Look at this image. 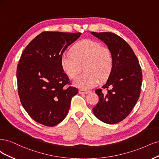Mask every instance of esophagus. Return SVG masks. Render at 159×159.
<instances>
[{
	"mask_svg": "<svg viewBox=\"0 0 159 159\" xmlns=\"http://www.w3.org/2000/svg\"><path fill=\"white\" fill-rule=\"evenodd\" d=\"M90 93V90H84V89H80L79 91V93L80 94H86Z\"/></svg>",
	"mask_w": 159,
	"mask_h": 159,
	"instance_id": "esophagus-1",
	"label": "esophagus"
}]
</instances>
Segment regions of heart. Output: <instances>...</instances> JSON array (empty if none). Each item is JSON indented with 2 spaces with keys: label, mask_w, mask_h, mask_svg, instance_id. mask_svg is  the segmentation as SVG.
Here are the masks:
<instances>
[{
  "label": "heart",
  "mask_w": 159,
  "mask_h": 159,
  "mask_svg": "<svg viewBox=\"0 0 159 159\" xmlns=\"http://www.w3.org/2000/svg\"><path fill=\"white\" fill-rule=\"evenodd\" d=\"M84 73L79 75L73 84L78 88L89 89L98 84L100 78L106 79L114 66V57L110 51L98 42L91 39L80 41L73 48L72 52H65L61 57L63 70L69 78L74 79L84 64Z\"/></svg>",
  "instance_id": "b5f03b06"
}]
</instances>
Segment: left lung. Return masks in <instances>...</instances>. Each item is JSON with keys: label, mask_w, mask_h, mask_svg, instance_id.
I'll return each mask as SVG.
<instances>
[{"label": "left lung", "mask_w": 159, "mask_h": 159, "mask_svg": "<svg viewBox=\"0 0 159 159\" xmlns=\"http://www.w3.org/2000/svg\"><path fill=\"white\" fill-rule=\"evenodd\" d=\"M107 46L114 66L106 83L107 92L96 90L99 101L93 109L97 118L107 124H117L130 114L140 96L142 71L134 51L125 41L111 32H91Z\"/></svg>", "instance_id": "8db88e82"}]
</instances>
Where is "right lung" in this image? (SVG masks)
<instances>
[{"instance_id":"add662e5","label":"right lung","mask_w":159,"mask_h":159,"mask_svg":"<svg viewBox=\"0 0 159 159\" xmlns=\"http://www.w3.org/2000/svg\"><path fill=\"white\" fill-rule=\"evenodd\" d=\"M81 33L44 32L25 48L17 66L20 102L32 118L45 126L62 121L78 89L66 88L69 79L61 68V57Z\"/></svg>"}]
</instances>
